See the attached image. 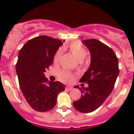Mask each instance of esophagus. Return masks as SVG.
Masks as SVG:
<instances>
[{"mask_svg": "<svg viewBox=\"0 0 134 134\" xmlns=\"http://www.w3.org/2000/svg\"><path fill=\"white\" fill-rule=\"evenodd\" d=\"M65 90H68V91H71V90H73V87H72V86H66L65 87Z\"/></svg>", "mask_w": 134, "mask_h": 134, "instance_id": "34e87169", "label": "esophagus"}]
</instances>
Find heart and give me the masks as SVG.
<instances>
[{"mask_svg": "<svg viewBox=\"0 0 134 134\" xmlns=\"http://www.w3.org/2000/svg\"><path fill=\"white\" fill-rule=\"evenodd\" d=\"M69 51L74 56L79 62H82L87 55L86 50L78 42H72L69 46ZM62 54V50L59 49L56 52L54 57V61L55 63H58L60 59ZM59 79L64 82H71L74 80V75L67 71H62L58 74Z\"/></svg>", "mask_w": 134, "mask_h": 134, "instance_id": "b5f03b06", "label": "heart"}]
</instances>
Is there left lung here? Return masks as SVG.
Listing matches in <instances>:
<instances>
[{
  "label": "left lung",
  "instance_id": "1",
  "mask_svg": "<svg viewBox=\"0 0 134 134\" xmlns=\"http://www.w3.org/2000/svg\"><path fill=\"white\" fill-rule=\"evenodd\" d=\"M82 43L90 50L91 63L80 82H86L87 87H79L80 98L73 102L76 109L82 113H90L99 108L113 91L119 73L118 58L108 46L95 39Z\"/></svg>",
  "mask_w": 134,
  "mask_h": 134
}]
</instances>
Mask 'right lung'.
<instances>
[{"label":"right lung","instance_id":"right-lung-1","mask_svg":"<svg viewBox=\"0 0 134 134\" xmlns=\"http://www.w3.org/2000/svg\"><path fill=\"white\" fill-rule=\"evenodd\" d=\"M62 44L61 40L41 36L27 41L19 52L16 72L20 88L27 102L37 111L52 109L58 94L65 90L63 83L48 82L44 74Z\"/></svg>","mask_w":134,"mask_h":134}]
</instances>
